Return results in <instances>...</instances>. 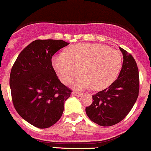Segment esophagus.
Returning <instances> with one entry per match:
<instances>
[{"instance_id":"obj_1","label":"esophagus","mask_w":151,"mask_h":151,"mask_svg":"<svg viewBox=\"0 0 151 151\" xmlns=\"http://www.w3.org/2000/svg\"><path fill=\"white\" fill-rule=\"evenodd\" d=\"M72 95H75V96H77V97H81L82 95H83V93H82V92H77V91H73V92H72Z\"/></svg>"}]
</instances>
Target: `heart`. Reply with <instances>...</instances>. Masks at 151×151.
<instances>
[{
	"instance_id": "1",
	"label": "heart",
	"mask_w": 151,
	"mask_h": 151,
	"mask_svg": "<svg viewBox=\"0 0 151 151\" xmlns=\"http://www.w3.org/2000/svg\"><path fill=\"white\" fill-rule=\"evenodd\" d=\"M122 64L120 51L106 45L80 43L70 45L65 53L52 58L53 69L64 83H68L81 71L83 74L75 80L78 88L92 86L101 90L115 80Z\"/></svg>"
}]
</instances>
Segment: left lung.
Returning <instances> with one entry per match:
<instances>
[{"instance_id": "1", "label": "left lung", "mask_w": 151, "mask_h": 151, "mask_svg": "<svg viewBox=\"0 0 151 151\" xmlns=\"http://www.w3.org/2000/svg\"><path fill=\"white\" fill-rule=\"evenodd\" d=\"M123 56L122 69L117 80L108 88L92 95V103L86 113L94 123L111 126L120 123L130 112L139 90V70L135 59L120 47Z\"/></svg>"}]
</instances>
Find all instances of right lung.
Returning <instances> with one entry per match:
<instances>
[{"instance_id":"obj_1","label":"right lung","mask_w":151,"mask_h":151,"mask_svg":"<svg viewBox=\"0 0 151 151\" xmlns=\"http://www.w3.org/2000/svg\"><path fill=\"white\" fill-rule=\"evenodd\" d=\"M69 43L62 40H37L17 56L10 73L12 102L20 117L32 126L46 128L62 115L71 89L58 78L53 55Z\"/></svg>"}]
</instances>
